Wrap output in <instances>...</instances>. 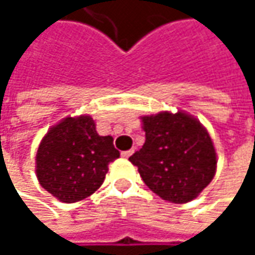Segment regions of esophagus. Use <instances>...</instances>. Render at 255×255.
I'll use <instances>...</instances> for the list:
<instances>
[{"label": "esophagus", "instance_id": "1", "mask_svg": "<svg viewBox=\"0 0 255 255\" xmlns=\"http://www.w3.org/2000/svg\"><path fill=\"white\" fill-rule=\"evenodd\" d=\"M132 153H134V149H129V150H124V152L121 153V156H123V158H129Z\"/></svg>", "mask_w": 255, "mask_h": 255}]
</instances>
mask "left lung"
<instances>
[{"mask_svg":"<svg viewBox=\"0 0 255 255\" xmlns=\"http://www.w3.org/2000/svg\"><path fill=\"white\" fill-rule=\"evenodd\" d=\"M144 144L129 156L144 184L164 201L186 204L216 176L213 140L196 118L178 111L141 117Z\"/></svg>","mask_w":255,"mask_h":255,"instance_id":"1","label":"left lung"}]
</instances>
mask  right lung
I'll return each mask as SVG.
<instances>
[{
	"instance_id": "right-lung-1",
	"label": "right lung",
	"mask_w": 255,
	"mask_h": 255,
	"mask_svg": "<svg viewBox=\"0 0 255 255\" xmlns=\"http://www.w3.org/2000/svg\"><path fill=\"white\" fill-rule=\"evenodd\" d=\"M120 158L111 135H99L88 115L68 117L42 137L36 152L39 184L62 202L93 195L103 183L108 165Z\"/></svg>"
}]
</instances>
